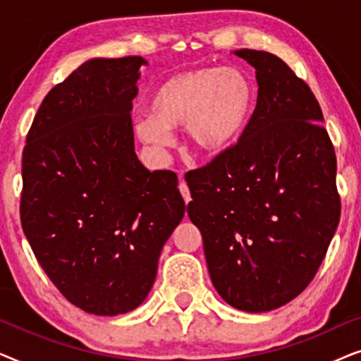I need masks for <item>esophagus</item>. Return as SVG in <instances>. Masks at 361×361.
<instances>
[{
  "mask_svg": "<svg viewBox=\"0 0 361 361\" xmlns=\"http://www.w3.org/2000/svg\"><path fill=\"white\" fill-rule=\"evenodd\" d=\"M179 190H180L182 197H184L185 204H189V202L192 200V199H190V190H189V187H187L184 179H180V182H179Z\"/></svg>",
  "mask_w": 361,
  "mask_h": 361,
  "instance_id": "obj_1",
  "label": "esophagus"
}]
</instances>
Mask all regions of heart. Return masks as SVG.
Returning <instances> with one entry per match:
<instances>
[{
	"mask_svg": "<svg viewBox=\"0 0 361 361\" xmlns=\"http://www.w3.org/2000/svg\"><path fill=\"white\" fill-rule=\"evenodd\" d=\"M250 78L233 67H202L176 73L152 92L151 113L135 121L145 145L164 151L171 130L185 126L194 149L204 157L224 156L238 145L253 113Z\"/></svg>",
	"mask_w": 361,
	"mask_h": 361,
	"instance_id": "b5f03b06",
	"label": "heart"
}]
</instances>
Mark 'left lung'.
Segmentation results:
<instances>
[{
	"label": "left lung",
	"mask_w": 361,
	"mask_h": 361,
	"mask_svg": "<svg viewBox=\"0 0 361 361\" xmlns=\"http://www.w3.org/2000/svg\"><path fill=\"white\" fill-rule=\"evenodd\" d=\"M233 54L255 67L258 103L233 149L185 174L187 214L216 293L256 314L298 298L324 261L340 220L337 159L310 88L274 54Z\"/></svg>",
	"instance_id": "8db88e82"
}]
</instances>
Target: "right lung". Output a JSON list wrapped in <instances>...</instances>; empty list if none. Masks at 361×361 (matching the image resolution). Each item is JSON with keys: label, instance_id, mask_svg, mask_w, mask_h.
Masks as SVG:
<instances>
[{"label": "right lung", "instance_id": "obj_1", "mask_svg": "<svg viewBox=\"0 0 361 361\" xmlns=\"http://www.w3.org/2000/svg\"><path fill=\"white\" fill-rule=\"evenodd\" d=\"M147 61L90 59L47 93L23 152L21 224L54 286L95 315L145 302L185 214L177 176L135 152L131 108Z\"/></svg>", "mask_w": 361, "mask_h": 361}]
</instances>
